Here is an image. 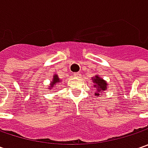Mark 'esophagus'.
Instances as JSON below:
<instances>
[{
    "label": "esophagus",
    "instance_id": "esophagus-1",
    "mask_svg": "<svg viewBox=\"0 0 148 148\" xmlns=\"http://www.w3.org/2000/svg\"><path fill=\"white\" fill-rule=\"evenodd\" d=\"M73 76H74L75 77H80L82 75H81V73H80V72H77V73H74V74H73Z\"/></svg>",
    "mask_w": 148,
    "mask_h": 148
}]
</instances>
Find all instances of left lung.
<instances>
[{"instance_id": "8db88e82", "label": "left lung", "mask_w": 148, "mask_h": 148, "mask_svg": "<svg viewBox=\"0 0 148 148\" xmlns=\"http://www.w3.org/2000/svg\"><path fill=\"white\" fill-rule=\"evenodd\" d=\"M92 80V82L94 83V87L95 90V95L96 96H99V95H103L101 94L103 91H105L107 90L108 87V84L105 82L103 78L99 77V75H95L94 77L91 78Z\"/></svg>"}]
</instances>
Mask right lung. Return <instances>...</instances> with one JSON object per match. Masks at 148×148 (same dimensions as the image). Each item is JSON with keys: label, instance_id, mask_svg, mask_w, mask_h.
Instances as JSON below:
<instances>
[{"label": "right lung", "instance_id": "1", "mask_svg": "<svg viewBox=\"0 0 148 148\" xmlns=\"http://www.w3.org/2000/svg\"><path fill=\"white\" fill-rule=\"evenodd\" d=\"M61 81H62V80L59 79L58 76L57 74H54L53 77V79H52V81L50 82V84H49V86H48V89H49V90H52V88L54 87L57 84L62 82Z\"/></svg>", "mask_w": 148, "mask_h": 148}]
</instances>
